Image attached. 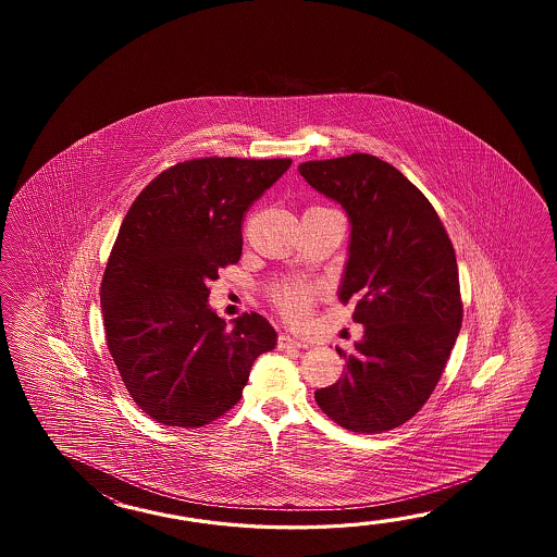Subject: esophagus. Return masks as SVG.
Wrapping results in <instances>:
<instances>
[{
    "mask_svg": "<svg viewBox=\"0 0 557 557\" xmlns=\"http://www.w3.org/2000/svg\"><path fill=\"white\" fill-rule=\"evenodd\" d=\"M308 344L305 341H300V338H296V336H290V334H281L278 336V348H307Z\"/></svg>",
    "mask_w": 557,
    "mask_h": 557,
    "instance_id": "obj_1",
    "label": "esophagus"
}]
</instances>
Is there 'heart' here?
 Wrapping results in <instances>:
<instances>
[{"mask_svg": "<svg viewBox=\"0 0 557 557\" xmlns=\"http://www.w3.org/2000/svg\"><path fill=\"white\" fill-rule=\"evenodd\" d=\"M274 300L286 317L302 319L310 310L312 288L308 284H288V286H283L281 290H276Z\"/></svg>", "mask_w": 557, "mask_h": 557, "instance_id": "1", "label": "heart"}]
</instances>
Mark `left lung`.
Instances as JSON below:
<instances>
[{"mask_svg":"<svg viewBox=\"0 0 557 557\" xmlns=\"http://www.w3.org/2000/svg\"><path fill=\"white\" fill-rule=\"evenodd\" d=\"M298 173L341 202L350 221L338 296L355 302L364 336L343 379L314 392L338 426L380 434L426 404L462 326V296L450 237L422 190L374 154L307 161Z\"/></svg>","mask_w":557,"mask_h":557,"instance_id":"1","label":"left lung"}]
</instances>
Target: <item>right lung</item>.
<instances>
[{
	"label": "right lung",
	"mask_w": 557,
	"mask_h": 557,
	"mask_svg": "<svg viewBox=\"0 0 557 557\" xmlns=\"http://www.w3.org/2000/svg\"><path fill=\"white\" fill-rule=\"evenodd\" d=\"M290 159L205 157L139 193L101 283L107 348L131 398L165 426L199 428L240 400L252 362L276 346L250 312L233 329L209 307L219 269L243 252V216Z\"/></svg>",
	"instance_id": "1"
}]
</instances>
